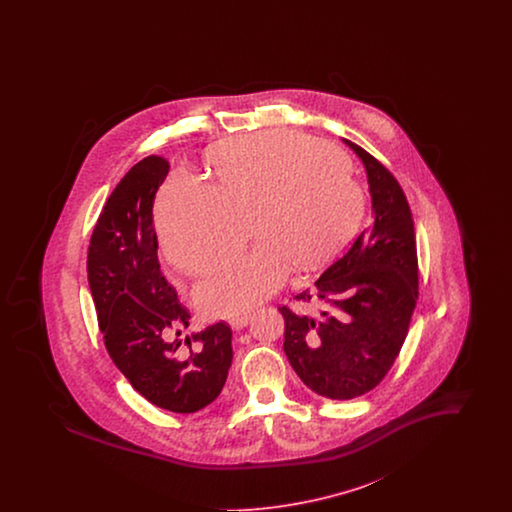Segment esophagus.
Returning <instances> with one entry per match:
<instances>
[{"label": "esophagus", "instance_id": "esophagus-1", "mask_svg": "<svg viewBox=\"0 0 512 512\" xmlns=\"http://www.w3.org/2000/svg\"><path fill=\"white\" fill-rule=\"evenodd\" d=\"M249 315L247 313H242V315H232V317H228V324L234 328V330H242L247 326V322H249Z\"/></svg>", "mask_w": 512, "mask_h": 512}]
</instances>
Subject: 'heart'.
Wrapping results in <instances>:
<instances>
[{
    "label": "heart",
    "instance_id": "1",
    "mask_svg": "<svg viewBox=\"0 0 512 512\" xmlns=\"http://www.w3.org/2000/svg\"><path fill=\"white\" fill-rule=\"evenodd\" d=\"M213 186L176 172L155 201V224L172 265L199 274L234 247L247 215V253L213 270L195 290L199 309L226 317L276 292L295 265L328 261L357 226L363 194L338 147L274 128L224 140L207 155Z\"/></svg>",
    "mask_w": 512,
    "mask_h": 512
}]
</instances>
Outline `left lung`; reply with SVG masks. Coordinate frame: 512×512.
<instances>
[{"label": "left lung", "instance_id": "left-lung-1", "mask_svg": "<svg viewBox=\"0 0 512 512\" xmlns=\"http://www.w3.org/2000/svg\"><path fill=\"white\" fill-rule=\"evenodd\" d=\"M372 222L353 245L297 293L286 322L284 353L309 390L353 399L376 388L407 338L418 299L414 222L399 182L363 147ZM315 308V312L310 309Z\"/></svg>", "mask_w": 512, "mask_h": 512}]
</instances>
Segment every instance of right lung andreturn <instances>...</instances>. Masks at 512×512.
<instances>
[{"mask_svg":"<svg viewBox=\"0 0 512 512\" xmlns=\"http://www.w3.org/2000/svg\"><path fill=\"white\" fill-rule=\"evenodd\" d=\"M169 161L149 155L109 195L88 247V284L113 363L155 407L195 413L219 397L232 365L226 322L180 338L190 311L157 259L153 201Z\"/></svg>","mask_w":512,"mask_h":512,"instance_id":"add662e5","label":"right lung"}]
</instances>
